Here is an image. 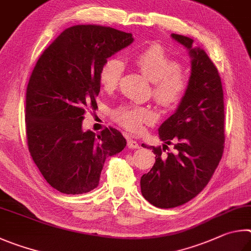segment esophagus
Returning a JSON list of instances; mask_svg holds the SVG:
<instances>
[{"instance_id":"esophagus-1","label":"esophagus","mask_w":251,"mask_h":251,"mask_svg":"<svg viewBox=\"0 0 251 251\" xmlns=\"http://www.w3.org/2000/svg\"><path fill=\"white\" fill-rule=\"evenodd\" d=\"M128 148L130 149H139V143L132 139H128Z\"/></svg>"}]
</instances>
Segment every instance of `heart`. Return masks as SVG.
Returning <instances> with one entry per match:
<instances>
[{"mask_svg": "<svg viewBox=\"0 0 251 251\" xmlns=\"http://www.w3.org/2000/svg\"><path fill=\"white\" fill-rule=\"evenodd\" d=\"M135 65L153 82L152 96L155 102L166 110L181 104L191 86V76L182 69V63L159 44L144 48L135 56ZM125 64L118 57H111L101 66L99 82L105 91H112L120 83ZM114 119L130 132L138 133L144 125L155 120V113L148 107L125 104L114 110Z\"/></svg>", "mask_w": 251, "mask_h": 251, "instance_id": "heart-1", "label": "heart"}]
</instances>
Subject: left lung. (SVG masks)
<instances>
[{
	"instance_id": "1",
	"label": "left lung",
	"mask_w": 251,
	"mask_h": 251,
	"mask_svg": "<svg viewBox=\"0 0 251 251\" xmlns=\"http://www.w3.org/2000/svg\"><path fill=\"white\" fill-rule=\"evenodd\" d=\"M172 37L190 50L191 86L175 113L160 126L163 148H148L155 154V163L142 175L141 192L160 208L185 204L204 190L222 159L225 142L224 92L216 66L203 50L193 47L192 38L178 34ZM172 139L176 152L165 157L163 151Z\"/></svg>"
}]
</instances>
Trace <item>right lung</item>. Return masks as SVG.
Here are the masks:
<instances>
[{"label": "right lung", "instance_id": "right-lung-1", "mask_svg": "<svg viewBox=\"0 0 251 251\" xmlns=\"http://www.w3.org/2000/svg\"><path fill=\"white\" fill-rule=\"evenodd\" d=\"M133 42L131 33L107 26L65 29L39 57L26 89L27 146L44 178L64 194H83L99 184L104 161L126 139L105 128L82 131L83 114L96 109L101 66Z\"/></svg>", "mask_w": 251, "mask_h": 251}]
</instances>
